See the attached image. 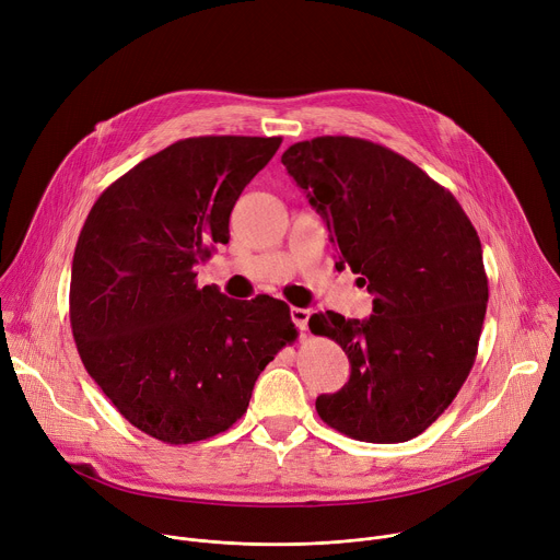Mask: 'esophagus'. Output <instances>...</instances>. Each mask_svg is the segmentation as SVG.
<instances>
[{
  "instance_id": "obj_1",
  "label": "esophagus",
  "mask_w": 560,
  "mask_h": 560,
  "mask_svg": "<svg viewBox=\"0 0 560 560\" xmlns=\"http://www.w3.org/2000/svg\"><path fill=\"white\" fill-rule=\"evenodd\" d=\"M290 316H292V324H294L299 330H307L310 310H305V307H292V310H290Z\"/></svg>"
}]
</instances>
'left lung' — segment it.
<instances>
[{
    "label": "left lung",
    "mask_w": 560,
    "mask_h": 560,
    "mask_svg": "<svg viewBox=\"0 0 560 560\" xmlns=\"http://www.w3.org/2000/svg\"><path fill=\"white\" fill-rule=\"evenodd\" d=\"M281 164L322 214L337 268L374 294L363 322L332 310L310 316L337 341L350 378L316 398L330 428L365 443H404L454 401L481 339L488 275L481 238L450 190L410 159L359 137H314Z\"/></svg>",
    "instance_id": "8db88e82"
}]
</instances>
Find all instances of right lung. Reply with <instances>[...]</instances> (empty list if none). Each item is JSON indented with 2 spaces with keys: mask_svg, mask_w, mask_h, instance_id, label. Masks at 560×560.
Wrapping results in <instances>:
<instances>
[{
  "mask_svg": "<svg viewBox=\"0 0 560 560\" xmlns=\"http://www.w3.org/2000/svg\"><path fill=\"white\" fill-rule=\"evenodd\" d=\"M281 137H190L115 184L79 232L70 328L84 368L137 430L171 445L225 432L296 339L288 303L199 288L230 212Z\"/></svg>",
  "mask_w": 560,
  "mask_h": 560,
  "instance_id": "right-lung-1",
  "label": "right lung"
}]
</instances>
